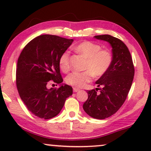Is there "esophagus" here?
Wrapping results in <instances>:
<instances>
[{
	"mask_svg": "<svg viewBox=\"0 0 151 151\" xmlns=\"http://www.w3.org/2000/svg\"><path fill=\"white\" fill-rule=\"evenodd\" d=\"M80 91L79 88H73V91H74V92H78V91Z\"/></svg>",
	"mask_w": 151,
	"mask_h": 151,
	"instance_id": "34e87169",
	"label": "esophagus"
}]
</instances>
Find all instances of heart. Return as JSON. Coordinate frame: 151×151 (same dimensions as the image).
<instances>
[{"label": "heart", "mask_w": 151, "mask_h": 151, "mask_svg": "<svg viewBox=\"0 0 151 151\" xmlns=\"http://www.w3.org/2000/svg\"><path fill=\"white\" fill-rule=\"evenodd\" d=\"M75 50L86 59L84 66L86 71L73 72L66 78V82L69 85L76 88H81L91 81L93 76L100 77L108 71L112 62L111 53L107 50H101V47L90 41H84L75 47ZM69 51H65L59 58V66L63 72L69 71Z\"/></svg>", "instance_id": "heart-1"}]
</instances>
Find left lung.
<instances>
[{
    "label": "left lung",
    "mask_w": 151,
    "mask_h": 151,
    "mask_svg": "<svg viewBox=\"0 0 151 151\" xmlns=\"http://www.w3.org/2000/svg\"><path fill=\"white\" fill-rule=\"evenodd\" d=\"M94 38L110 44L112 62L106 73L96 82L98 87L102 88L87 91L88 99L83 109L89 116L104 119L116 113L124 104L131 87L135 69L130 51L122 41L110 35Z\"/></svg>",
    "instance_id": "8db88e82"
}]
</instances>
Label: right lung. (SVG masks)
Returning <instances> with one entry per match:
<instances>
[{
  "mask_svg": "<svg viewBox=\"0 0 151 151\" xmlns=\"http://www.w3.org/2000/svg\"><path fill=\"white\" fill-rule=\"evenodd\" d=\"M73 42L53 35H41L31 40L22 51L17 63L16 86L28 110L41 119L56 116L65 100L73 94L71 86L62 84L59 58ZM50 80L58 89L47 88Z\"/></svg>",
  "mask_w": 151,
  "mask_h": 151,
  "instance_id": "1",
  "label": "right lung"
}]
</instances>
